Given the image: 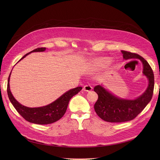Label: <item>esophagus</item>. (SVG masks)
<instances>
[{
	"label": "esophagus",
	"instance_id": "esophagus-1",
	"mask_svg": "<svg viewBox=\"0 0 160 160\" xmlns=\"http://www.w3.org/2000/svg\"><path fill=\"white\" fill-rule=\"evenodd\" d=\"M83 90L84 91H87V92H88V91H90V90H92V87H91L90 85H86L83 87Z\"/></svg>",
	"mask_w": 160,
	"mask_h": 160
}]
</instances>
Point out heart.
<instances>
[{
  "instance_id": "b5f03b06",
  "label": "heart",
  "mask_w": 160,
  "mask_h": 160,
  "mask_svg": "<svg viewBox=\"0 0 160 160\" xmlns=\"http://www.w3.org/2000/svg\"><path fill=\"white\" fill-rule=\"evenodd\" d=\"M106 63V60L103 58L97 59L92 62L93 69H98L99 68L104 66Z\"/></svg>"
}]
</instances>
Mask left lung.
<instances>
[{"instance_id": "obj_1", "label": "left lung", "mask_w": 160, "mask_h": 160, "mask_svg": "<svg viewBox=\"0 0 160 160\" xmlns=\"http://www.w3.org/2000/svg\"><path fill=\"white\" fill-rule=\"evenodd\" d=\"M123 58H138L143 64V73L149 80L146 92L134 100L118 98L111 94L101 85L94 87V90L98 95L94 104L97 115L103 120L111 123H121L133 120L150 102L153 95L154 77L152 70L147 61L138 54L122 51Z\"/></svg>"}]
</instances>
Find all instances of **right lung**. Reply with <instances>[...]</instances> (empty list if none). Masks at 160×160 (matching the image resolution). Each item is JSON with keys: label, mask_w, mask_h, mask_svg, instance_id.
Here are the masks:
<instances>
[{"label": "right lung", "mask_w": 160, "mask_h": 160, "mask_svg": "<svg viewBox=\"0 0 160 160\" xmlns=\"http://www.w3.org/2000/svg\"><path fill=\"white\" fill-rule=\"evenodd\" d=\"M45 50V48H39L35 49L33 51L26 54L20 60L23 59L32 52H43ZM10 75L11 73L8 78L7 92L11 102L16 111L19 112V115L25 120L35 124L47 125L56 122L61 119L66 112L68 103H69L71 98L75 95L77 94L82 89V87H77L75 88L68 90V92L62 95L56 101L45 106L40 108H28L19 104L12 95L9 88Z\"/></svg>", "instance_id": "obj_1"}]
</instances>
